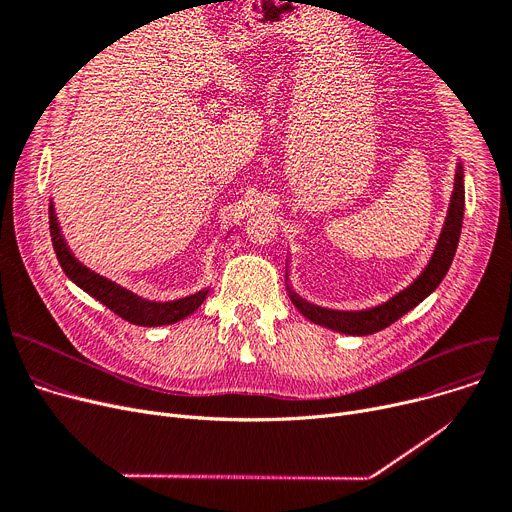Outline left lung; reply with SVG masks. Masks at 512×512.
<instances>
[{
  "label": "left lung",
  "mask_w": 512,
  "mask_h": 512,
  "mask_svg": "<svg viewBox=\"0 0 512 512\" xmlns=\"http://www.w3.org/2000/svg\"><path fill=\"white\" fill-rule=\"evenodd\" d=\"M463 211H465V186H463V166L459 164V168H456V176H454V191L450 197L446 222H444L442 234L438 238L436 251H434L432 259H429L425 270L421 272V276L411 286L394 294V297L390 301H386L384 305L371 307L365 311H334V309L317 307V305L303 301L288 288V297H290L292 305L297 307L307 319H311L313 324L326 326L340 334L367 336V334H375V332L388 328L390 324H394L396 319L409 313L413 307H417L425 297H429V294H432L440 286L442 278L446 276L448 267L452 263L456 247H459Z\"/></svg>",
  "instance_id": "obj_1"
}]
</instances>
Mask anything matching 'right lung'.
Returning a JSON list of instances; mask_svg holds the SVG:
<instances>
[{
	"label": "right lung",
	"instance_id": "1",
	"mask_svg": "<svg viewBox=\"0 0 512 512\" xmlns=\"http://www.w3.org/2000/svg\"><path fill=\"white\" fill-rule=\"evenodd\" d=\"M49 232H51L53 251H56L58 261L62 265V270L66 272V276L76 286H80L85 292H89L93 299H97L107 309H112L116 315L130 321V324H134V326L155 328V326L176 324V321H180V319L191 315L193 311H197L201 307V303L205 301V297H207V290H201L197 294H191V297H184V299H178V301L153 303V301L137 297V294H132L130 290L118 286L116 282L91 272L89 267H85L70 253L66 240L62 236L53 203H49Z\"/></svg>",
	"mask_w": 512,
	"mask_h": 512
}]
</instances>
